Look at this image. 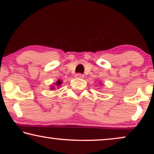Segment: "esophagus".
Here are the masks:
<instances>
[{"label": "esophagus", "instance_id": "esophagus-1", "mask_svg": "<svg viewBox=\"0 0 154 154\" xmlns=\"http://www.w3.org/2000/svg\"><path fill=\"white\" fill-rule=\"evenodd\" d=\"M76 77H77V78H84V75L80 73H78L76 75Z\"/></svg>", "mask_w": 154, "mask_h": 154}]
</instances>
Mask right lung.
Instances as JSON below:
<instances>
[{"label": "right lung", "mask_w": 154, "mask_h": 154, "mask_svg": "<svg viewBox=\"0 0 154 154\" xmlns=\"http://www.w3.org/2000/svg\"><path fill=\"white\" fill-rule=\"evenodd\" d=\"M61 84H62V81H61V80H60V79H59V80H58L57 82H56V85L57 86V87H59V86L61 85ZM53 89H55L54 86H52V87H51V90H53Z\"/></svg>", "instance_id": "add662e5"}]
</instances>
